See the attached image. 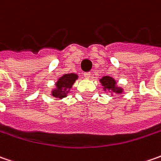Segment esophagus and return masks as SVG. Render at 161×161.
<instances>
[{
	"mask_svg": "<svg viewBox=\"0 0 161 161\" xmlns=\"http://www.w3.org/2000/svg\"><path fill=\"white\" fill-rule=\"evenodd\" d=\"M83 76L84 78H86V79H90V78L91 77V73H90V72H84Z\"/></svg>",
	"mask_w": 161,
	"mask_h": 161,
	"instance_id": "34e87169",
	"label": "esophagus"
}]
</instances>
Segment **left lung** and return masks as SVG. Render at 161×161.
I'll list each match as a JSON object with an SVG mask.
<instances>
[{"mask_svg": "<svg viewBox=\"0 0 161 161\" xmlns=\"http://www.w3.org/2000/svg\"><path fill=\"white\" fill-rule=\"evenodd\" d=\"M100 82L104 86V90H112L113 92H115V93H121L122 92L121 89H118L115 87V81L113 78L108 77V76L103 77L100 80Z\"/></svg>", "mask_w": 161, "mask_h": 161, "instance_id": "1", "label": "left lung"}]
</instances>
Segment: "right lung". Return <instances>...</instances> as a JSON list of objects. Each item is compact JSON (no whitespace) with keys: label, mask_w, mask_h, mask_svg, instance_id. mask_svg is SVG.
<instances>
[{"label":"right lung","mask_w":161,"mask_h":161,"mask_svg":"<svg viewBox=\"0 0 161 161\" xmlns=\"http://www.w3.org/2000/svg\"><path fill=\"white\" fill-rule=\"evenodd\" d=\"M78 79V75L74 73L71 74H65L63 77H61L58 80V81L56 82V90L53 91V97H59V98H63L66 96L67 91L72 87L73 83L75 82V80Z\"/></svg>","instance_id":"right-lung-1"}]
</instances>
